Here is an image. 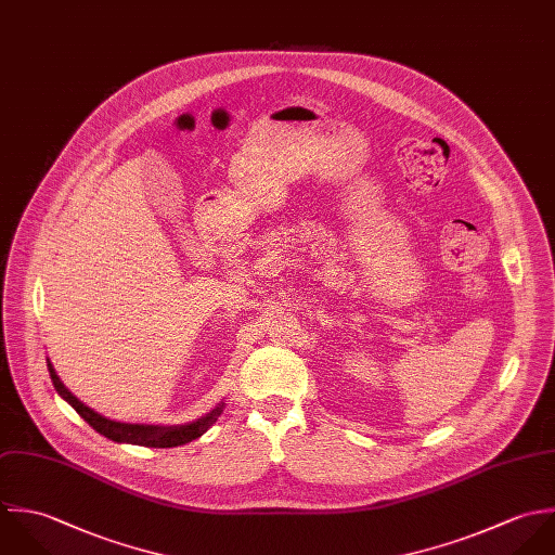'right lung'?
<instances>
[{"label":"right lung","mask_w":555,"mask_h":555,"mask_svg":"<svg viewBox=\"0 0 555 555\" xmlns=\"http://www.w3.org/2000/svg\"><path fill=\"white\" fill-rule=\"evenodd\" d=\"M47 366H49V375H51V382L57 390V395L68 401L75 412L94 429L99 431L101 436L109 438L113 442L117 443H137V446H147V448H173V446H182V443L193 442L197 438H202L215 423L217 418L221 416L222 408L224 403H219L212 412H208L206 416L193 421V423H186V425H178V427H158V425H130V423H115L109 421L101 414H96L94 410H90L88 405H83L64 384L62 379L57 377L53 364L49 362L47 358Z\"/></svg>","instance_id":"obj_1"}]
</instances>
